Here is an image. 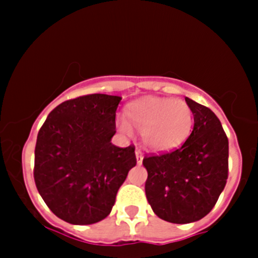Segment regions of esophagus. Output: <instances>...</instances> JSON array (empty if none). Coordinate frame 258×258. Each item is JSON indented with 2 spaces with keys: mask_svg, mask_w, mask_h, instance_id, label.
Here are the masks:
<instances>
[{
  "mask_svg": "<svg viewBox=\"0 0 258 258\" xmlns=\"http://www.w3.org/2000/svg\"><path fill=\"white\" fill-rule=\"evenodd\" d=\"M135 153H136L137 163H139V165H141L142 161H144V153H142L140 150H136V152H135Z\"/></svg>",
  "mask_w": 258,
  "mask_h": 258,
  "instance_id": "1",
  "label": "esophagus"
}]
</instances>
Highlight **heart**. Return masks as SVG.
Returning a JSON list of instances; mask_svg holds the SVG:
<instances>
[{
  "instance_id": "obj_1",
  "label": "heart",
  "mask_w": 258,
  "mask_h": 258,
  "mask_svg": "<svg viewBox=\"0 0 258 258\" xmlns=\"http://www.w3.org/2000/svg\"><path fill=\"white\" fill-rule=\"evenodd\" d=\"M126 119H118L117 126L124 135L132 134V127L142 132L146 147L156 152L175 150L188 139L194 126L191 107L182 100L167 97L140 98L126 108Z\"/></svg>"
}]
</instances>
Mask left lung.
Listing matches in <instances>:
<instances>
[{
    "label": "left lung",
    "instance_id": "left-lung-1",
    "mask_svg": "<svg viewBox=\"0 0 258 258\" xmlns=\"http://www.w3.org/2000/svg\"><path fill=\"white\" fill-rule=\"evenodd\" d=\"M194 130L172 152L146 156V197L153 212L171 223H191L215 207L228 177V139L206 106L186 97Z\"/></svg>",
    "mask_w": 258,
    "mask_h": 258
}]
</instances>
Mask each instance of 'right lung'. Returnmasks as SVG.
Returning a JSON list of instances; mask_svg holds the SVG:
<instances>
[{"label": "right lung", "mask_w": 258, "mask_h": 258, "mask_svg": "<svg viewBox=\"0 0 258 258\" xmlns=\"http://www.w3.org/2000/svg\"><path fill=\"white\" fill-rule=\"evenodd\" d=\"M121 97L81 96L49 112L35 148L36 187L48 209L72 225H92L110 215L135 146L111 144Z\"/></svg>", "instance_id": "obj_1"}]
</instances>
